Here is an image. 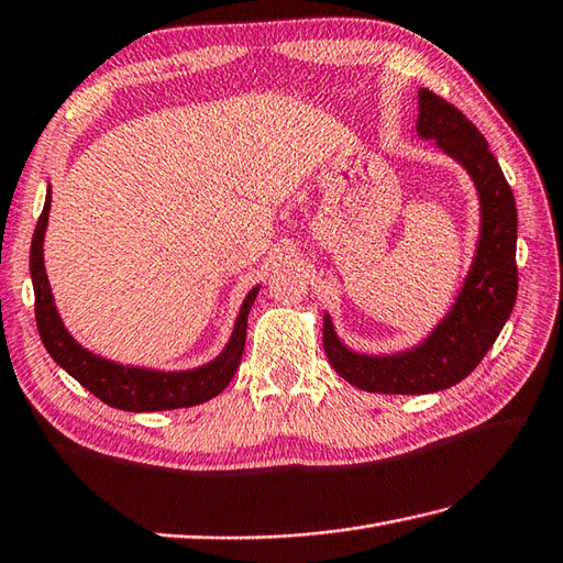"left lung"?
I'll return each mask as SVG.
<instances>
[{"label": "left lung", "mask_w": 563, "mask_h": 563, "mask_svg": "<svg viewBox=\"0 0 563 563\" xmlns=\"http://www.w3.org/2000/svg\"><path fill=\"white\" fill-rule=\"evenodd\" d=\"M417 134L434 139L473 177L482 211L477 254L446 319L424 343L400 355L352 352L338 341L331 317H323V350L331 367L369 394L420 396L463 382L499 338L518 295L516 199L487 139L459 108L429 88H420Z\"/></svg>", "instance_id": "1"}]
</instances>
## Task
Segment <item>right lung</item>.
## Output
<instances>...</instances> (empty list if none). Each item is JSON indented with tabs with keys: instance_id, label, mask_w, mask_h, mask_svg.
Returning <instances> with one entry per match:
<instances>
[{
	"instance_id": "right-lung-1",
	"label": "right lung",
	"mask_w": 563,
	"mask_h": 563,
	"mask_svg": "<svg viewBox=\"0 0 563 563\" xmlns=\"http://www.w3.org/2000/svg\"><path fill=\"white\" fill-rule=\"evenodd\" d=\"M49 189L45 196V208L33 232L31 242V278H33V292H35V323L37 333L49 357L55 360L64 372H69L78 384L88 388L90 394L108 402L110 408L126 410V412H155V410H177V408H191L216 398L222 388H225L234 372L240 367L244 341H246V317L256 299L258 287L246 295L244 305L240 309L238 323L230 343L220 355L203 364V367L187 369V372H155L143 367H124V364L110 362L104 357L93 355L86 347L78 345L57 313L55 299L45 273L43 261V240L49 216Z\"/></svg>"
}]
</instances>
